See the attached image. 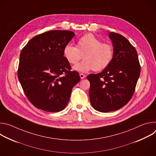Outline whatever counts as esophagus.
Here are the masks:
<instances>
[{"label": "esophagus", "instance_id": "obj_1", "mask_svg": "<svg viewBox=\"0 0 156 156\" xmlns=\"http://www.w3.org/2000/svg\"><path fill=\"white\" fill-rule=\"evenodd\" d=\"M80 76L81 79H84V78L86 77V75H84V74H83V73H80Z\"/></svg>", "mask_w": 156, "mask_h": 156}]
</instances>
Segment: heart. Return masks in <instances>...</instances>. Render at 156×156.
Masks as SVG:
<instances>
[{
    "label": "heart",
    "mask_w": 156,
    "mask_h": 156,
    "mask_svg": "<svg viewBox=\"0 0 156 156\" xmlns=\"http://www.w3.org/2000/svg\"><path fill=\"white\" fill-rule=\"evenodd\" d=\"M63 54L72 65H76L83 55L84 60L73 67L76 71L85 73L94 70L98 72L107 68L112 62L114 49L110 44L102 43L93 34H86L78 40L76 47L71 44L65 46Z\"/></svg>",
    "instance_id": "b5f03b06"
}]
</instances>
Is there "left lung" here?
Returning a JSON list of instances; mask_svg holds the SVG:
<instances>
[{
  "mask_svg": "<svg viewBox=\"0 0 156 156\" xmlns=\"http://www.w3.org/2000/svg\"><path fill=\"white\" fill-rule=\"evenodd\" d=\"M108 37L114 48L112 62L102 72L87 76L91 104L101 112L117 110L129 101L141 72L137 52L129 41L113 32Z\"/></svg>",
  "mask_w": 156,
  "mask_h": 156,
  "instance_id": "obj_1",
  "label": "left lung"
}]
</instances>
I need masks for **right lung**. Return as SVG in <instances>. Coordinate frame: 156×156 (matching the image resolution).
<instances>
[{"label": "right lung", "mask_w": 156, "mask_h": 156, "mask_svg": "<svg viewBox=\"0 0 156 156\" xmlns=\"http://www.w3.org/2000/svg\"><path fill=\"white\" fill-rule=\"evenodd\" d=\"M71 31L53 30L33 37L20 55L18 78L31 104L46 112H57L67 105L78 72L63 54L74 37Z\"/></svg>", "instance_id": "obj_1"}]
</instances>
